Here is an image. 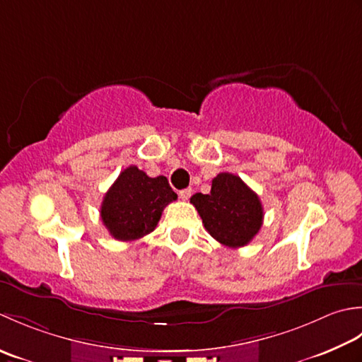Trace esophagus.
I'll return each instance as SVG.
<instances>
[{
  "instance_id": "1",
  "label": "esophagus",
  "mask_w": 362,
  "mask_h": 362,
  "mask_svg": "<svg viewBox=\"0 0 362 362\" xmlns=\"http://www.w3.org/2000/svg\"><path fill=\"white\" fill-rule=\"evenodd\" d=\"M190 195H192V189H190V187H189V189H182V190H180V198H181V200H184V202L189 200Z\"/></svg>"
}]
</instances>
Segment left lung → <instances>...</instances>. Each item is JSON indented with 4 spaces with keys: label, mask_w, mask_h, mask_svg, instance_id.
Listing matches in <instances>:
<instances>
[{
    "label": "left lung",
    "mask_w": 362,
    "mask_h": 362,
    "mask_svg": "<svg viewBox=\"0 0 362 362\" xmlns=\"http://www.w3.org/2000/svg\"><path fill=\"white\" fill-rule=\"evenodd\" d=\"M214 239L230 248L245 247L259 233L264 211L259 197L233 173H218L211 194L190 198Z\"/></svg>",
    "instance_id": "8db88e82"
}]
</instances>
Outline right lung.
Here are the masks:
<instances>
[{
  "instance_id": "obj_1",
  "label": "right lung",
  "mask_w": 362,
  "mask_h": 362,
  "mask_svg": "<svg viewBox=\"0 0 362 362\" xmlns=\"http://www.w3.org/2000/svg\"><path fill=\"white\" fill-rule=\"evenodd\" d=\"M176 194L165 176L150 178L136 165L119 175L101 203V220L117 240H137L156 228L168 203Z\"/></svg>"
}]
</instances>
